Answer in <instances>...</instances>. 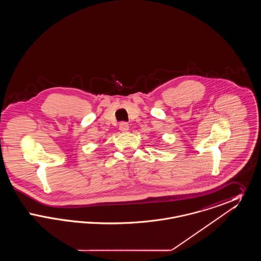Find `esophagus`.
<instances>
[{"label": "esophagus", "instance_id": "34e87169", "mask_svg": "<svg viewBox=\"0 0 261 261\" xmlns=\"http://www.w3.org/2000/svg\"><path fill=\"white\" fill-rule=\"evenodd\" d=\"M119 129H120L121 132H127L128 129H129V125H128L127 122H121L119 124Z\"/></svg>", "mask_w": 261, "mask_h": 261}]
</instances>
